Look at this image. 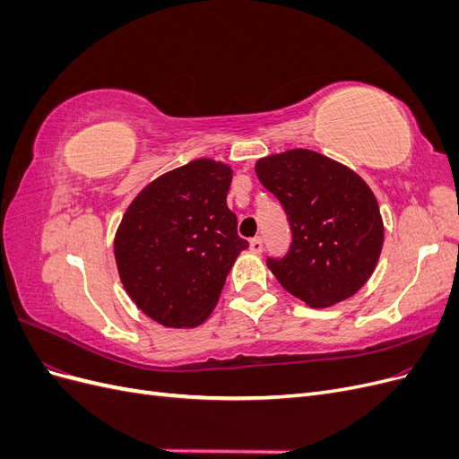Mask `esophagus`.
Instances as JSON below:
<instances>
[{"label": "esophagus", "instance_id": "34e87169", "mask_svg": "<svg viewBox=\"0 0 459 459\" xmlns=\"http://www.w3.org/2000/svg\"><path fill=\"white\" fill-rule=\"evenodd\" d=\"M248 248H251V253H253V255H262V248H264L262 239H260V238L253 239V241H251V245H248Z\"/></svg>", "mask_w": 459, "mask_h": 459}]
</instances>
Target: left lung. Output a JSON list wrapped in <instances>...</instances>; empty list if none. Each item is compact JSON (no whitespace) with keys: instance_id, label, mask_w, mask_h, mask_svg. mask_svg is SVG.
Masks as SVG:
<instances>
[{"instance_id":"obj_1","label":"left lung","mask_w":459,"mask_h":459,"mask_svg":"<svg viewBox=\"0 0 459 459\" xmlns=\"http://www.w3.org/2000/svg\"><path fill=\"white\" fill-rule=\"evenodd\" d=\"M260 184L281 203L293 243L268 268L310 308H327L366 285L383 248L385 230L369 186L354 170L310 149L264 157Z\"/></svg>"}]
</instances>
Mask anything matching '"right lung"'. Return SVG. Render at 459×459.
I'll return each mask as SVG.
<instances>
[{
  "instance_id": "right-lung-1",
  "label": "right lung",
  "mask_w": 459,
  "mask_h": 459,
  "mask_svg": "<svg viewBox=\"0 0 459 459\" xmlns=\"http://www.w3.org/2000/svg\"><path fill=\"white\" fill-rule=\"evenodd\" d=\"M231 176L224 162L191 160L152 179L122 216L115 235L120 281L164 327L203 324L248 247L226 203Z\"/></svg>"
}]
</instances>
